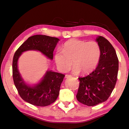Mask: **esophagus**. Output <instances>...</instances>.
Returning a JSON list of instances; mask_svg holds the SVG:
<instances>
[{"label":"esophagus","mask_w":129,"mask_h":129,"mask_svg":"<svg viewBox=\"0 0 129 129\" xmlns=\"http://www.w3.org/2000/svg\"><path fill=\"white\" fill-rule=\"evenodd\" d=\"M72 76L70 75H65V78H69V77H71Z\"/></svg>","instance_id":"1"}]
</instances>
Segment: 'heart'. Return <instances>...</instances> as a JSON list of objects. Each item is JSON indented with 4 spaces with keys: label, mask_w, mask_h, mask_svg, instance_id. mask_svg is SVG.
Returning a JSON list of instances; mask_svg holds the SVG:
<instances>
[{
    "label": "heart",
    "mask_w": 129,
    "mask_h": 129,
    "mask_svg": "<svg viewBox=\"0 0 129 129\" xmlns=\"http://www.w3.org/2000/svg\"><path fill=\"white\" fill-rule=\"evenodd\" d=\"M101 48L94 41L87 42L77 39H71L62 45V51H57L54 60L58 69L62 72H67L72 65L75 64L74 73L89 74L97 67L101 57Z\"/></svg>",
    "instance_id": "1"
}]
</instances>
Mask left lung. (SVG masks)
I'll list each match as a JSON object with an SVG mask.
<instances>
[{
	"label": "left lung",
	"instance_id": "1",
	"mask_svg": "<svg viewBox=\"0 0 129 129\" xmlns=\"http://www.w3.org/2000/svg\"><path fill=\"white\" fill-rule=\"evenodd\" d=\"M101 48V57L96 69L89 75L78 77L76 98L87 106H93L106 101L112 94L117 80L118 58L114 47L103 36L96 39Z\"/></svg>",
	"mask_w": 129,
	"mask_h": 129
}]
</instances>
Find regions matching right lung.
<instances>
[{"instance_id": "1", "label": "right lung", "mask_w": 129, "mask_h": 129, "mask_svg": "<svg viewBox=\"0 0 129 129\" xmlns=\"http://www.w3.org/2000/svg\"><path fill=\"white\" fill-rule=\"evenodd\" d=\"M59 39L54 37L36 35L29 37L21 44L14 54L12 61V77L15 86L21 99L33 105L46 106L57 99L60 86L65 75L48 71L43 80L31 87L24 82L17 69V60L22 52L37 50L52 60L53 51Z\"/></svg>"}]
</instances>
